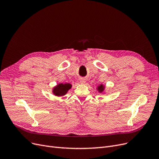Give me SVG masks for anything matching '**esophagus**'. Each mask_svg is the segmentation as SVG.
<instances>
[{"instance_id":"esophagus-1","label":"esophagus","mask_w":159,"mask_h":159,"mask_svg":"<svg viewBox=\"0 0 159 159\" xmlns=\"http://www.w3.org/2000/svg\"><path fill=\"white\" fill-rule=\"evenodd\" d=\"M80 82L81 84H85L86 79L85 78H81L80 80Z\"/></svg>"}]
</instances>
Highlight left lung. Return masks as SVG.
<instances>
[{"label":"left lung","instance_id":"obj_1","mask_svg":"<svg viewBox=\"0 0 159 159\" xmlns=\"http://www.w3.org/2000/svg\"><path fill=\"white\" fill-rule=\"evenodd\" d=\"M104 87L102 85H100L98 87V89L100 92H102L104 91Z\"/></svg>","mask_w":159,"mask_h":159}]
</instances>
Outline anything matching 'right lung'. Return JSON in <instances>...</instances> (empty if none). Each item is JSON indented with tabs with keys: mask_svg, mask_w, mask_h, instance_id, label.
<instances>
[{
	"mask_svg": "<svg viewBox=\"0 0 159 159\" xmlns=\"http://www.w3.org/2000/svg\"><path fill=\"white\" fill-rule=\"evenodd\" d=\"M72 85L70 84H60L54 87L53 93L56 96H63L71 88Z\"/></svg>",
	"mask_w": 159,
	"mask_h": 159,
	"instance_id": "obj_1",
	"label": "right lung"
}]
</instances>
